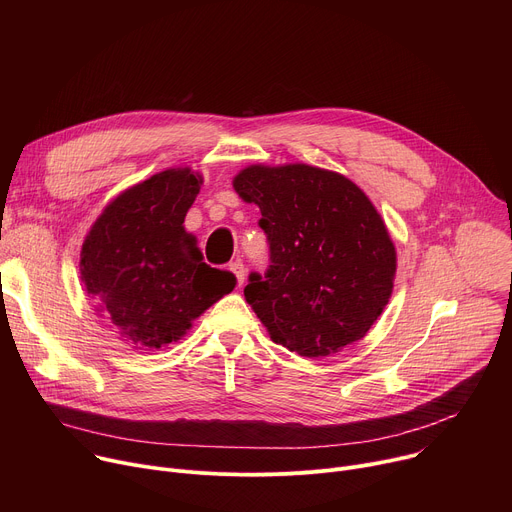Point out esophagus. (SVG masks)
Masks as SVG:
<instances>
[{
  "instance_id": "34e87169",
  "label": "esophagus",
  "mask_w": 512,
  "mask_h": 512,
  "mask_svg": "<svg viewBox=\"0 0 512 512\" xmlns=\"http://www.w3.org/2000/svg\"><path fill=\"white\" fill-rule=\"evenodd\" d=\"M229 271L235 275L237 283H239V285H243V281H245V275H247L243 261H233V263L229 265Z\"/></svg>"
}]
</instances>
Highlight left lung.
<instances>
[{"label": "left lung", "mask_w": 512, "mask_h": 512, "mask_svg": "<svg viewBox=\"0 0 512 512\" xmlns=\"http://www.w3.org/2000/svg\"><path fill=\"white\" fill-rule=\"evenodd\" d=\"M235 192L261 210L271 265L245 300L275 344L320 358L367 336L391 300L397 251L352 180L308 164H253Z\"/></svg>", "instance_id": "8db88e82"}]
</instances>
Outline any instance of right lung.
I'll use <instances>...</instances> for the list:
<instances>
[{
    "label": "right lung",
    "mask_w": 512,
    "mask_h": 512,
    "mask_svg": "<svg viewBox=\"0 0 512 512\" xmlns=\"http://www.w3.org/2000/svg\"><path fill=\"white\" fill-rule=\"evenodd\" d=\"M202 174L168 168L117 194L97 216L81 249V281L125 344L160 350L178 342L235 275L202 261L184 229Z\"/></svg>",
    "instance_id": "add662e5"
}]
</instances>
